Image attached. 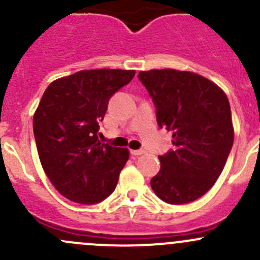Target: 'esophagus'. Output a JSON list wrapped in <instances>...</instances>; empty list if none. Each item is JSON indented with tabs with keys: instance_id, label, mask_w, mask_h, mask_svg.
I'll return each instance as SVG.
<instances>
[{
	"instance_id": "obj_1",
	"label": "esophagus",
	"mask_w": 260,
	"mask_h": 260,
	"mask_svg": "<svg viewBox=\"0 0 260 260\" xmlns=\"http://www.w3.org/2000/svg\"><path fill=\"white\" fill-rule=\"evenodd\" d=\"M145 152V149H131V153H132L133 156H141V154H143Z\"/></svg>"
}]
</instances>
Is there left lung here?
Segmentation results:
<instances>
[{
  "mask_svg": "<svg viewBox=\"0 0 260 260\" xmlns=\"http://www.w3.org/2000/svg\"><path fill=\"white\" fill-rule=\"evenodd\" d=\"M138 79L153 102L158 127L174 138V149L158 156L152 190L167 204L198 200L214 186L234 143L229 101L216 84L193 73L149 70Z\"/></svg>",
  "mask_w": 260,
  "mask_h": 260,
  "instance_id": "obj_1",
  "label": "left lung"
}]
</instances>
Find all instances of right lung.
<instances>
[{
    "label": "right lung",
    "mask_w": 260,
    "mask_h": 260,
    "mask_svg": "<svg viewBox=\"0 0 260 260\" xmlns=\"http://www.w3.org/2000/svg\"><path fill=\"white\" fill-rule=\"evenodd\" d=\"M135 70H83L52 81L34 115V136L46 176L74 203L98 204L117 186L127 148L99 141L109 99Z\"/></svg>",
    "instance_id": "1"
}]
</instances>
